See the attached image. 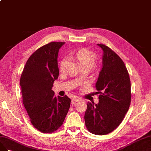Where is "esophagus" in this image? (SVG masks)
<instances>
[{"mask_svg": "<svg viewBox=\"0 0 151 151\" xmlns=\"http://www.w3.org/2000/svg\"><path fill=\"white\" fill-rule=\"evenodd\" d=\"M72 101H72V104H73V103H74V102H79V101H81V99L78 96H75V97H74V98L73 99Z\"/></svg>", "mask_w": 151, "mask_h": 151, "instance_id": "34e87169", "label": "esophagus"}]
</instances>
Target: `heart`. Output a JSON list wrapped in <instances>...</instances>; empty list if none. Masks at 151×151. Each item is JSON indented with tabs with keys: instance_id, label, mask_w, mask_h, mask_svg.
I'll return each mask as SVG.
<instances>
[{
	"instance_id": "heart-1",
	"label": "heart",
	"mask_w": 151,
	"mask_h": 151,
	"mask_svg": "<svg viewBox=\"0 0 151 151\" xmlns=\"http://www.w3.org/2000/svg\"><path fill=\"white\" fill-rule=\"evenodd\" d=\"M75 56L78 60L81 66H91L94 65L96 61V54L88 49L82 48L78 50L75 54ZM68 62L67 57L64 58L60 63V70L63 72L65 71Z\"/></svg>"
}]
</instances>
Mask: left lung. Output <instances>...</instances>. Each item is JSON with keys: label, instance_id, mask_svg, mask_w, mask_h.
<instances>
[{"label": "left lung", "instance_id": "8db88e82", "mask_svg": "<svg viewBox=\"0 0 151 151\" xmlns=\"http://www.w3.org/2000/svg\"><path fill=\"white\" fill-rule=\"evenodd\" d=\"M103 50L102 67L96 88L99 103L88 102L85 125L95 135H104L114 130L125 116L131 102V84L127 69L109 47L99 44Z\"/></svg>", "mask_w": 151, "mask_h": 151}]
</instances>
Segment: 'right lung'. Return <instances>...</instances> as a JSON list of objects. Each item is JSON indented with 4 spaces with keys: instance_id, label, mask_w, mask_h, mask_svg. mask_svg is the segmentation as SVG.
Segmentation results:
<instances>
[{
    "instance_id": "right-lung-1",
    "label": "right lung",
    "mask_w": 151,
    "mask_h": 151,
    "mask_svg": "<svg viewBox=\"0 0 151 151\" xmlns=\"http://www.w3.org/2000/svg\"><path fill=\"white\" fill-rule=\"evenodd\" d=\"M65 42H52L37 49L26 63L20 78L23 103L33 126L52 133L63 124L71 99L54 96L52 90L59 76L58 56Z\"/></svg>"
}]
</instances>
